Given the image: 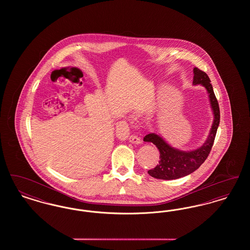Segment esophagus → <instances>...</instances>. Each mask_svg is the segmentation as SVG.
<instances>
[{
  "instance_id": "1",
  "label": "esophagus",
  "mask_w": 250,
  "mask_h": 250,
  "mask_svg": "<svg viewBox=\"0 0 250 250\" xmlns=\"http://www.w3.org/2000/svg\"><path fill=\"white\" fill-rule=\"evenodd\" d=\"M129 142L132 143H135V144H140L142 143V140L141 138H139L137 135H131L129 136Z\"/></svg>"
}]
</instances>
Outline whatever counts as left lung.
Listing matches in <instances>:
<instances>
[{"instance_id": "obj_1", "label": "left lung", "mask_w": 250, "mask_h": 250, "mask_svg": "<svg viewBox=\"0 0 250 250\" xmlns=\"http://www.w3.org/2000/svg\"><path fill=\"white\" fill-rule=\"evenodd\" d=\"M193 83L195 85L202 84L206 88L209 94L214 116L210 135L202 147L190 152L179 151L178 149L172 148L161 137L154 133L146 135L143 141L154 143L160 152V160L158 162L159 164L156 165L154 168L148 170V173L154 178L174 180L187 176L201 167L212 150L220 121L218 102L214 95L213 86L209 77L205 72L199 69L198 67L194 68Z\"/></svg>"}]
</instances>
